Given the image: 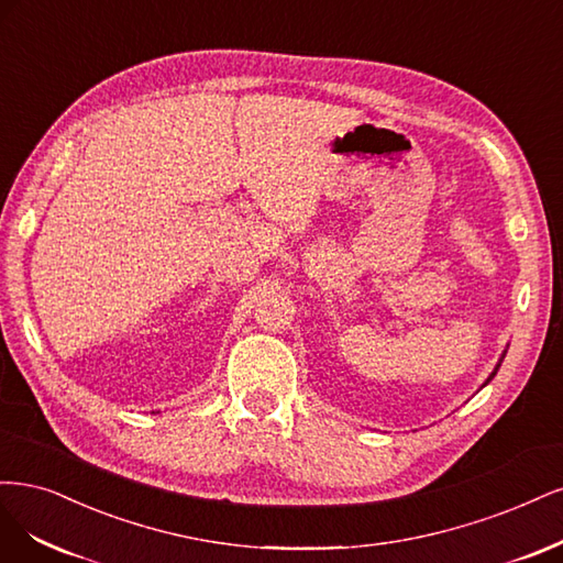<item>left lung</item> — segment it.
I'll return each instance as SVG.
<instances>
[{
    "mask_svg": "<svg viewBox=\"0 0 563 563\" xmlns=\"http://www.w3.org/2000/svg\"><path fill=\"white\" fill-rule=\"evenodd\" d=\"M498 367H500V362H498V365H496V369H494V372H492V376H488V378H486V384H488V380H492V378H494V376H496V372H498ZM486 384H484V386H486Z\"/></svg>",
    "mask_w": 563,
    "mask_h": 563,
    "instance_id": "obj_1",
    "label": "left lung"
}]
</instances>
